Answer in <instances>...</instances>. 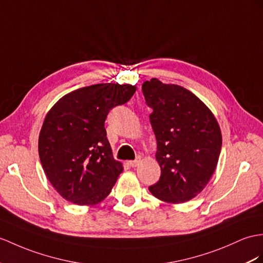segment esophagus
<instances>
[{"mask_svg":"<svg viewBox=\"0 0 263 263\" xmlns=\"http://www.w3.org/2000/svg\"><path fill=\"white\" fill-rule=\"evenodd\" d=\"M139 163H140V158L139 157H137L136 159H134V161H129L128 162V164H129L132 167H136V166H138L139 165Z\"/></svg>","mask_w":263,"mask_h":263,"instance_id":"34e87169","label":"esophagus"}]
</instances>
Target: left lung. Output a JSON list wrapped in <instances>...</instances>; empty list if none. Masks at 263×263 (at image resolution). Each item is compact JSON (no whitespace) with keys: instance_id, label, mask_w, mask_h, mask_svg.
Masks as SVG:
<instances>
[{"instance_id":"obj_1","label":"left lung","mask_w":263,"mask_h":263,"mask_svg":"<svg viewBox=\"0 0 263 263\" xmlns=\"http://www.w3.org/2000/svg\"><path fill=\"white\" fill-rule=\"evenodd\" d=\"M153 109L151 125L157 142L159 181L151 193L167 203H184L201 193L219 161L222 135L209 108L194 93L156 78L142 86Z\"/></svg>"}]
</instances>
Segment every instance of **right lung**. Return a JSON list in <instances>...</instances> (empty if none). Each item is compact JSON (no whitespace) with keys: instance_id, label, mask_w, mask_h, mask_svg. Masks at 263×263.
<instances>
[{"instance_id":"add662e5","label":"right lung","mask_w":263,"mask_h":263,"mask_svg":"<svg viewBox=\"0 0 263 263\" xmlns=\"http://www.w3.org/2000/svg\"><path fill=\"white\" fill-rule=\"evenodd\" d=\"M135 91V86L118 83L83 87L63 96L48 112L39 156L48 180L67 201L93 205L111 192L123 165L112 157L105 121Z\"/></svg>"}]
</instances>
